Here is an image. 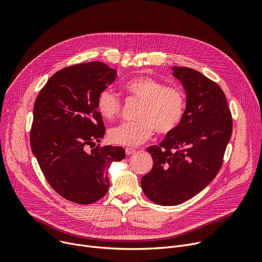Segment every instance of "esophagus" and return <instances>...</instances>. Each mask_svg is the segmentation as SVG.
I'll list each match as a JSON object with an SVG mask.
<instances>
[{"label": "esophagus", "mask_w": 262, "mask_h": 262, "mask_svg": "<svg viewBox=\"0 0 262 262\" xmlns=\"http://www.w3.org/2000/svg\"><path fill=\"white\" fill-rule=\"evenodd\" d=\"M135 152H136V149H134V148H130V147H126V148H125V153H126L127 156L134 154Z\"/></svg>", "instance_id": "34e87169"}]
</instances>
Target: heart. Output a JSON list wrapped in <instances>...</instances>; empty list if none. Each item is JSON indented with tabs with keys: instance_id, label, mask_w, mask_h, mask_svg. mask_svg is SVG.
Here are the masks:
<instances>
[{
	"instance_id": "b5f03b06",
	"label": "heart",
	"mask_w": 262,
	"mask_h": 262,
	"mask_svg": "<svg viewBox=\"0 0 262 262\" xmlns=\"http://www.w3.org/2000/svg\"><path fill=\"white\" fill-rule=\"evenodd\" d=\"M123 88L141 104L138 120L124 122L109 130L113 143L137 146L148 140L154 130L166 135L180 125L186 109L185 95L180 88L164 86L162 81L145 75L128 79ZM96 107L103 118L112 120L121 112V101L112 90L104 89L98 95Z\"/></svg>"
}]
</instances>
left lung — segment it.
Instances as JSON below:
<instances>
[{"label":"left lung","instance_id":"left-lung-1","mask_svg":"<svg viewBox=\"0 0 262 262\" xmlns=\"http://www.w3.org/2000/svg\"><path fill=\"white\" fill-rule=\"evenodd\" d=\"M187 92L185 115L159 145L147 147L153 168L141 180L144 194L173 206L196 195L222 168L232 133L231 113L215 81L190 68L173 67Z\"/></svg>","mask_w":262,"mask_h":262}]
</instances>
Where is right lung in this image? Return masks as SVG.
<instances>
[{"mask_svg":"<svg viewBox=\"0 0 262 262\" xmlns=\"http://www.w3.org/2000/svg\"><path fill=\"white\" fill-rule=\"evenodd\" d=\"M116 75L99 61L67 67L48 80L35 101L33 154L50 186L70 202L88 205L102 199L109 188L110 163L125 157L121 146L93 147L105 135L96 99Z\"/></svg>","mask_w":262,"mask_h":262,"instance_id":"add662e5","label":"right lung"}]
</instances>
